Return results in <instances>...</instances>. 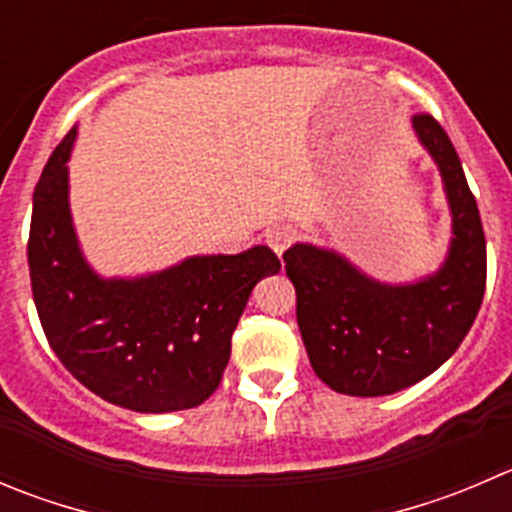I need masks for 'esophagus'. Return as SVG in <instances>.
I'll use <instances>...</instances> for the list:
<instances>
[{
    "label": "esophagus",
    "instance_id": "34e87169",
    "mask_svg": "<svg viewBox=\"0 0 512 512\" xmlns=\"http://www.w3.org/2000/svg\"><path fill=\"white\" fill-rule=\"evenodd\" d=\"M292 240H295V230H292L290 225H275L272 230H267L265 235V242L270 245V250L275 252V255H282V252L292 245Z\"/></svg>",
    "mask_w": 512,
    "mask_h": 512
}]
</instances>
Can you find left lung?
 Masks as SVG:
<instances>
[{
  "label": "left lung",
  "instance_id": "8db88e82",
  "mask_svg": "<svg viewBox=\"0 0 512 512\" xmlns=\"http://www.w3.org/2000/svg\"><path fill=\"white\" fill-rule=\"evenodd\" d=\"M413 127L438 165L453 215L438 272L388 285L315 245L297 242L282 255L312 370L342 395H393L428 377L465 340L485 295L483 222L458 152L430 114H415Z\"/></svg>",
  "mask_w": 512,
  "mask_h": 512
}]
</instances>
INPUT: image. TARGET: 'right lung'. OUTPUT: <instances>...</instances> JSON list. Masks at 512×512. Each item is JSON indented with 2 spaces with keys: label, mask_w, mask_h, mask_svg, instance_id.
<instances>
[{
  "label": "right lung",
  "mask_w": 512,
  "mask_h": 512,
  "mask_svg": "<svg viewBox=\"0 0 512 512\" xmlns=\"http://www.w3.org/2000/svg\"><path fill=\"white\" fill-rule=\"evenodd\" d=\"M69 130L34 187L29 277L49 347L107 403L135 413L197 408L217 390L250 292L280 260L265 245L200 255L155 275L104 280L69 215Z\"/></svg>",
  "instance_id": "1"
}]
</instances>
